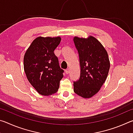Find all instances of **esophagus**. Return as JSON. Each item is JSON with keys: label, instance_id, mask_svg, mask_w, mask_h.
Segmentation results:
<instances>
[{"label": "esophagus", "instance_id": "obj_1", "mask_svg": "<svg viewBox=\"0 0 133 133\" xmlns=\"http://www.w3.org/2000/svg\"><path fill=\"white\" fill-rule=\"evenodd\" d=\"M65 72H66V74H69V73H70V70H69V69H66V70H65Z\"/></svg>", "mask_w": 133, "mask_h": 133}]
</instances>
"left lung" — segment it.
I'll return each instance as SVG.
<instances>
[{
	"label": "left lung",
	"mask_w": 133,
	"mask_h": 133,
	"mask_svg": "<svg viewBox=\"0 0 133 133\" xmlns=\"http://www.w3.org/2000/svg\"><path fill=\"white\" fill-rule=\"evenodd\" d=\"M75 47L79 56L80 76L73 82L74 91L83 98H90L100 90L110 69L107 51L98 40L75 37Z\"/></svg>",
	"instance_id": "1"
}]
</instances>
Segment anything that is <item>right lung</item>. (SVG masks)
<instances>
[{
    "instance_id": "right-lung-1",
    "label": "right lung",
    "mask_w": 133,
    "mask_h": 133,
    "mask_svg": "<svg viewBox=\"0 0 133 133\" xmlns=\"http://www.w3.org/2000/svg\"><path fill=\"white\" fill-rule=\"evenodd\" d=\"M61 38L39 37L33 40L24 56L27 78L38 93L49 96L57 91L64 70L60 67L54 50Z\"/></svg>"
}]
</instances>
